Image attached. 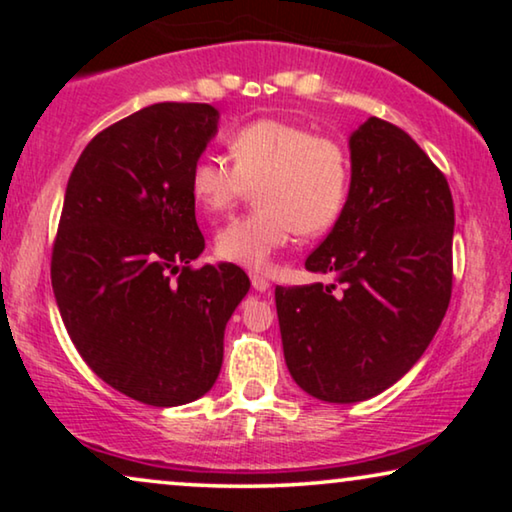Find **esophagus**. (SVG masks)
<instances>
[{
	"label": "esophagus",
	"mask_w": 512,
	"mask_h": 512,
	"mask_svg": "<svg viewBox=\"0 0 512 512\" xmlns=\"http://www.w3.org/2000/svg\"><path fill=\"white\" fill-rule=\"evenodd\" d=\"M251 286H254L256 291L263 293V291L270 289V282L263 275H258V272H251Z\"/></svg>",
	"instance_id": "34e87169"
}]
</instances>
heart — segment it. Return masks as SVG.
<instances>
[{"label":"heart","mask_w":512,"mask_h":512,"mask_svg":"<svg viewBox=\"0 0 512 512\" xmlns=\"http://www.w3.org/2000/svg\"><path fill=\"white\" fill-rule=\"evenodd\" d=\"M233 165L212 153L195 160L188 186L209 214L228 212L256 191V212L216 233V254L251 270L268 268L279 249L338 221L349 188V160L331 137L282 118H258L228 139Z\"/></svg>","instance_id":"heart-1"}]
</instances>
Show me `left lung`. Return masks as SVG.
I'll return each mask as SVG.
<instances>
[{"label": "left lung", "instance_id": "8db88e82", "mask_svg": "<svg viewBox=\"0 0 512 512\" xmlns=\"http://www.w3.org/2000/svg\"><path fill=\"white\" fill-rule=\"evenodd\" d=\"M347 202L307 256L333 284L277 286L286 368L307 394L359 403L401 380L443 321L452 293L454 205L415 139L370 116L349 135Z\"/></svg>", "mask_w": 512, "mask_h": 512}]
</instances>
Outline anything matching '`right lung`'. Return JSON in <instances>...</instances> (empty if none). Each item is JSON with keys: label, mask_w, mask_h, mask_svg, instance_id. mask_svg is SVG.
<instances>
[{"label": "right lung", "mask_w": 512, "mask_h": 512, "mask_svg": "<svg viewBox=\"0 0 512 512\" xmlns=\"http://www.w3.org/2000/svg\"><path fill=\"white\" fill-rule=\"evenodd\" d=\"M219 132L212 104L160 102L102 130L67 181L51 282L83 361L156 408L205 396L223 331L249 291L233 263L191 268L205 249L188 174Z\"/></svg>", "instance_id": "obj_1"}]
</instances>
